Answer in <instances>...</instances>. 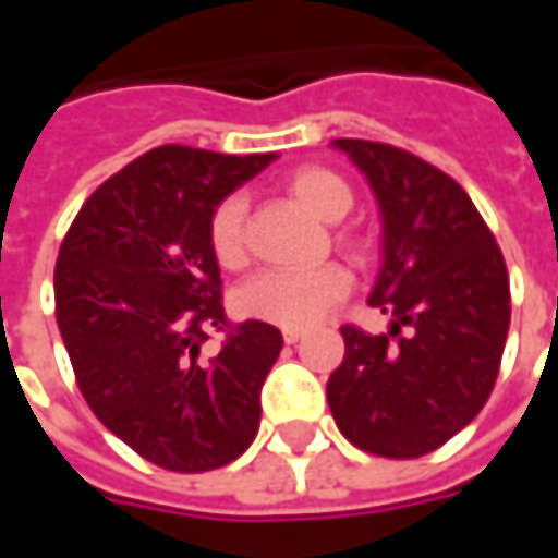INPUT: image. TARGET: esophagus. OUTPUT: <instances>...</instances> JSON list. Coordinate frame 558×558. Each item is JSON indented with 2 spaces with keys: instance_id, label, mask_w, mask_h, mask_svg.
Returning <instances> with one entry per match:
<instances>
[{
  "instance_id": "34e87169",
  "label": "esophagus",
  "mask_w": 558,
  "mask_h": 558,
  "mask_svg": "<svg viewBox=\"0 0 558 558\" xmlns=\"http://www.w3.org/2000/svg\"><path fill=\"white\" fill-rule=\"evenodd\" d=\"M282 338H286V344H298L304 338V329H282Z\"/></svg>"
}]
</instances>
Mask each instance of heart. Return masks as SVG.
<instances>
[{
	"mask_svg": "<svg viewBox=\"0 0 558 558\" xmlns=\"http://www.w3.org/2000/svg\"><path fill=\"white\" fill-rule=\"evenodd\" d=\"M286 192L301 207H307L316 220L338 223L354 207L351 183L329 167H301L286 180ZM245 214L247 204L242 195H229L214 207L207 223V242L217 264L235 269L245 264ZM338 242L351 247V254L363 257L369 242L356 232H341ZM351 291V276L338 264H323L313 269H264L247 279L235 291V307L247 319H260L282 329H307L323 319L338 301Z\"/></svg>",
	"mask_w": 558,
	"mask_h": 558,
	"instance_id": "b5f03b06",
	"label": "heart"
}]
</instances>
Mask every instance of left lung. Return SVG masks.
I'll list each match as a JSON object with an SVG mask.
<instances>
[{
    "instance_id": "left-lung-1",
    "label": "left lung",
    "mask_w": 558,
    "mask_h": 558,
    "mask_svg": "<svg viewBox=\"0 0 558 558\" xmlns=\"http://www.w3.org/2000/svg\"><path fill=\"white\" fill-rule=\"evenodd\" d=\"M332 145L356 163L381 210L369 304L391 316V329L341 326L329 410L360 450L416 460L462 432L494 391L512 311L509 272L457 180L385 142Z\"/></svg>"
}]
</instances>
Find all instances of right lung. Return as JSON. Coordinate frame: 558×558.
<instances>
[{
    "mask_svg": "<svg viewBox=\"0 0 558 558\" xmlns=\"http://www.w3.org/2000/svg\"><path fill=\"white\" fill-rule=\"evenodd\" d=\"M276 155L161 145L80 207L54 264V316L76 385L98 422L170 472L239 460L260 428V388L282 332L260 319L226 329L214 207Z\"/></svg>",
    "mask_w": 558,
    "mask_h": 558,
    "instance_id": "add662e5",
    "label": "right lung"
}]
</instances>
